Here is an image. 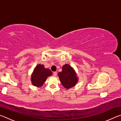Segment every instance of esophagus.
<instances>
[{"label":"esophagus","mask_w":121,"mask_h":121,"mask_svg":"<svg viewBox=\"0 0 121 121\" xmlns=\"http://www.w3.org/2000/svg\"><path fill=\"white\" fill-rule=\"evenodd\" d=\"M56 74H57L56 72H54V73H53V76H56Z\"/></svg>","instance_id":"1"}]
</instances>
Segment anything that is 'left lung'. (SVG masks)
Instances as JSON below:
<instances>
[{"instance_id": "left-lung-1", "label": "left lung", "mask_w": 121, "mask_h": 121, "mask_svg": "<svg viewBox=\"0 0 121 121\" xmlns=\"http://www.w3.org/2000/svg\"><path fill=\"white\" fill-rule=\"evenodd\" d=\"M58 76L61 83L67 89L74 86L77 82L76 73L69 65H63L62 71L58 73Z\"/></svg>"}]
</instances>
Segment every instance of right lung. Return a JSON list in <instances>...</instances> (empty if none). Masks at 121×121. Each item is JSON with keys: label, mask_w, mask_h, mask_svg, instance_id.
Here are the masks:
<instances>
[{"label": "right lung", "mask_w": 121, "mask_h": 121, "mask_svg": "<svg viewBox=\"0 0 121 121\" xmlns=\"http://www.w3.org/2000/svg\"><path fill=\"white\" fill-rule=\"evenodd\" d=\"M51 75L52 71L50 69H45L43 65H38L31 76L32 84L36 86H42L48 77Z\"/></svg>", "instance_id": "right-lung-1"}]
</instances>
